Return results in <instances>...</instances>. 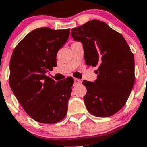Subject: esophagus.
<instances>
[{
    "label": "esophagus",
    "mask_w": 147,
    "mask_h": 147,
    "mask_svg": "<svg viewBox=\"0 0 147 147\" xmlns=\"http://www.w3.org/2000/svg\"><path fill=\"white\" fill-rule=\"evenodd\" d=\"M82 81L80 80H79V79H76V78H74V85H80V84H81Z\"/></svg>",
    "instance_id": "esophagus-1"
}]
</instances>
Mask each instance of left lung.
I'll return each mask as SVG.
<instances>
[{"instance_id": "obj_1", "label": "left lung", "mask_w": 147, "mask_h": 147, "mask_svg": "<svg viewBox=\"0 0 147 147\" xmlns=\"http://www.w3.org/2000/svg\"><path fill=\"white\" fill-rule=\"evenodd\" d=\"M71 35L82 43L87 65L97 67V80L82 83L88 112L96 117L114 115L125 105L134 85V56L129 45L120 33L98 20L72 28Z\"/></svg>"}]
</instances>
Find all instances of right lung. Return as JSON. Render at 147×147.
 Returning <instances> with one entry per match:
<instances>
[{"instance_id":"add662e5","label":"right lung","mask_w":147,"mask_h":147,"mask_svg":"<svg viewBox=\"0 0 147 147\" xmlns=\"http://www.w3.org/2000/svg\"><path fill=\"white\" fill-rule=\"evenodd\" d=\"M69 34V28H39L28 33L13 51L10 87L23 110L40 123L55 124L67 114L74 80L55 82L46 73L57 65L58 51Z\"/></svg>"}]
</instances>
